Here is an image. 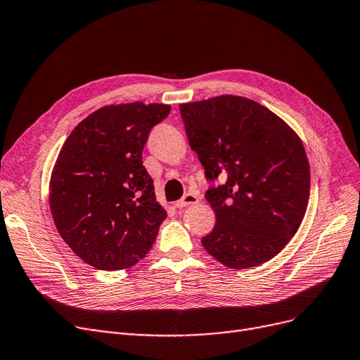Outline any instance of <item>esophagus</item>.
<instances>
[{
	"label": "esophagus",
	"instance_id": "1",
	"mask_svg": "<svg viewBox=\"0 0 360 360\" xmlns=\"http://www.w3.org/2000/svg\"><path fill=\"white\" fill-rule=\"evenodd\" d=\"M198 195L197 194H193V193H188V194H185L181 200H178L176 202H175V206L178 207V209H184V207H188V206H193V205H195V202H198Z\"/></svg>",
	"mask_w": 360,
	"mask_h": 360
}]
</instances>
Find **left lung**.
Returning a JSON list of instances; mask_svg holds the SVG:
<instances>
[{"mask_svg": "<svg viewBox=\"0 0 360 360\" xmlns=\"http://www.w3.org/2000/svg\"><path fill=\"white\" fill-rule=\"evenodd\" d=\"M179 110L206 178L224 181L206 191L216 224L202 247L232 269L271 260L294 237L309 202L302 139L269 108L238 96L185 103Z\"/></svg>", "mask_w": 360, "mask_h": 360, "instance_id": "8db88e82", "label": "left lung"}]
</instances>
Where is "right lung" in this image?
<instances>
[{
	"mask_svg": "<svg viewBox=\"0 0 360 360\" xmlns=\"http://www.w3.org/2000/svg\"><path fill=\"white\" fill-rule=\"evenodd\" d=\"M167 104H112L68 136L50 179V209L61 238L101 271L127 269L153 247L166 210L143 166V148Z\"/></svg>",
	"mask_w": 360,
	"mask_h": 360,
	"instance_id": "add662e5",
	"label": "right lung"
}]
</instances>
